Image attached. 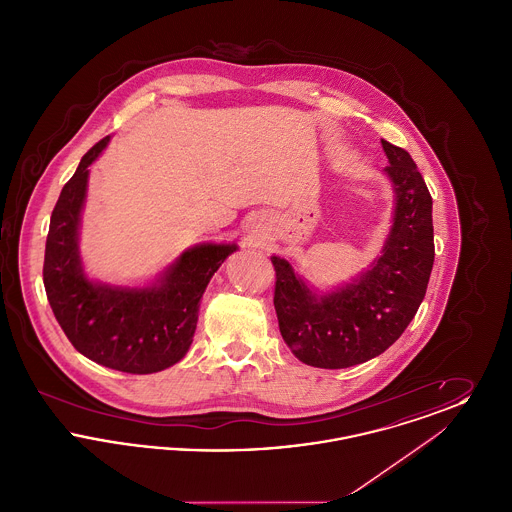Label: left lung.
Listing matches in <instances>:
<instances>
[{"label":"left lung","mask_w":512,"mask_h":512,"mask_svg":"<svg viewBox=\"0 0 512 512\" xmlns=\"http://www.w3.org/2000/svg\"><path fill=\"white\" fill-rule=\"evenodd\" d=\"M395 192L390 234L380 255L351 284L311 290L286 259L270 257L280 334L293 355L317 368L361 365L384 353L411 324L434 267L432 195L413 157L382 140Z\"/></svg>","instance_id":"obj_1"}]
</instances>
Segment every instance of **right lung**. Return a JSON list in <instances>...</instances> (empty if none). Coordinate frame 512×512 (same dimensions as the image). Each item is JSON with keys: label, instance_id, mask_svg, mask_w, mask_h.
<instances>
[{"label": "right lung", "instance_id": "add662e5", "mask_svg": "<svg viewBox=\"0 0 512 512\" xmlns=\"http://www.w3.org/2000/svg\"><path fill=\"white\" fill-rule=\"evenodd\" d=\"M99 140L63 186L49 220L44 286L51 311L74 349L98 365L151 374L176 365L194 341L201 297L236 244L186 249L155 284L122 288L88 280L78 253L88 167L109 144Z\"/></svg>", "mask_w": 512, "mask_h": 512}]
</instances>
